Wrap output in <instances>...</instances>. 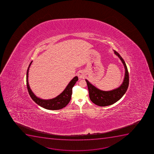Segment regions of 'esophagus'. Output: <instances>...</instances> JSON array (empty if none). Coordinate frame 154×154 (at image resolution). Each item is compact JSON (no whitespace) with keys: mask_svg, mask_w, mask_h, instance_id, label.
<instances>
[{"mask_svg":"<svg viewBox=\"0 0 154 154\" xmlns=\"http://www.w3.org/2000/svg\"><path fill=\"white\" fill-rule=\"evenodd\" d=\"M78 77L80 78V79L84 78V77L85 76V73L83 71H80L78 72Z\"/></svg>","mask_w":154,"mask_h":154,"instance_id":"34e87169","label":"esophagus"}]
</instances>
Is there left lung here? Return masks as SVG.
<instances>
[{
	"instance_id": "8db88e82",
	"label": "left lung",
	"mask_w": 154,
	"mask_h": 154,
	"mask_svg": "<svg viewBox=\"0 0 154 154\" xmlns=\"http://www.w3.org/2000/svg\"><path fill=\"white\" fill-rule=\"evenodd\" d=\"M114 52L122 61L125 69V78L123 82L119 87L110 91H103L97 88L87 79H85L88 89L90 100L93 103L99 106L103 107L112 105L117 102L126 92L129 84V75L126 64L116 51L114 50Z\"/></svg>"
}]
</instances>
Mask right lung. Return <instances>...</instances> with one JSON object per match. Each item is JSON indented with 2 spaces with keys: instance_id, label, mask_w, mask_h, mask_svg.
I'll use <instances>...</instances> for the list:
<instances>
[{
  "instance_id": "obj_1",
  "label": "right lung",
  "mask_w": 154,
  "mask_h": 154,
  "mask_svg": "<svg viewBox=\"0 0 154 154\" xmlns=\"http://www.w3.org/2000/svg\"><path fill=\"white\" fill-rule=\"evenodd\" d=\"M32 61L31 62L28 67L27 72H26V86L28 88V92L32 99L35 102L40 105V106L43 108L49 110H58L64 108L70 102L72 94V88L74 86L76 82L78 81V78L77 76H75L71 81H70L68 85L66 87L64 91L53 99L45 100L41 99L35 96V94L32 92L29 87V84L28 82V74L29 71V67L32 63Z\"/></svg>"
}]
</instances>
